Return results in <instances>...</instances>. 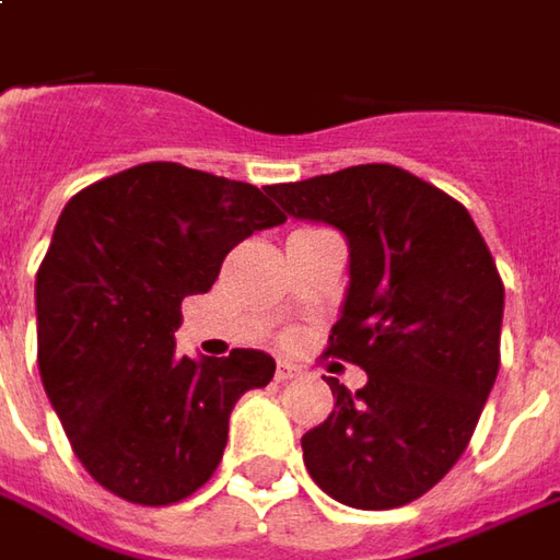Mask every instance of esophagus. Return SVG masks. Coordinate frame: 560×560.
Wrapping results in <instances>:
<instances>
[{"label":"esophagus","mask_w":560,"mask_h":560,"mask_svg":"<svg viewBox=\"0 0 560 560\" xmlns=\"http://www.w3.org/2000/svg\"><path fill=\"white\" fill-rule=\"evenodd\" d=\"M296 374H300L296 364H291V361H279V368H276V380H279V383H288V380H294Z\"/></svg>","instance_id":"1"}]
</instances>
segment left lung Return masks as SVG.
<instances>
[{"mask_svg":"<svg viewBox=\"0 0 560 560\" xmlns=\"http://www.w3.org/2000/svg\"><path fill=\"white\" fill-rule=\"evenodd\" d=\"M349 242V294L328 355L368 371L303 435L312 481L352 509H398L439 485L469 447L500 371L503 279L471 214L395 165L266 189Z\"/></svg>","mask_w":560,"mask_h":560,"instance_id":"left-lung-1","label":"left lung"}]
</instances>
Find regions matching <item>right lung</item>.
Segmentation results:
<instances>
[{"label": "right lung", "instance_id": "1", "mask_svg": "<svg viewBox=\"0 0 560 560\" xmlns=\"http://www.w3.org/2000/svg\"><path fill=\"white\" fill-rule=\"evenodd\" d=\"M279 223L269 192L177 162L135 165L67 201L36 272L39 374L101 488L171 505L214 475L235 401L276 361L257 349L192 361L174 352V330L226 254Z\"/></svg>", "mask_w": 560, "mask_h": 560}]
</instances>
